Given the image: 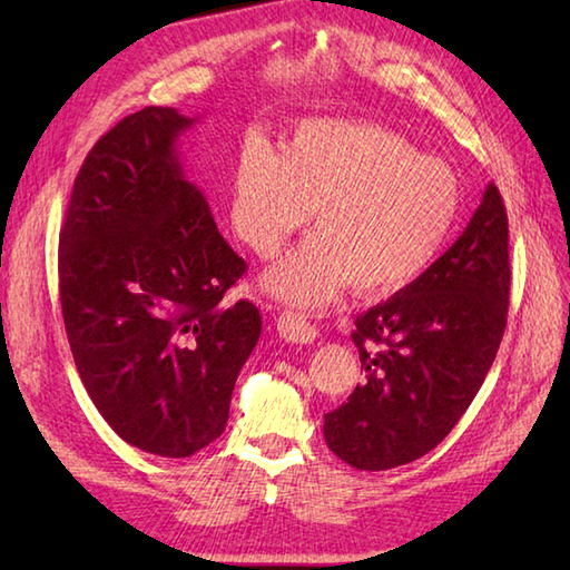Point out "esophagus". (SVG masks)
I'll return each mask as SVG.
<instances>
[{
	"label": "esophagus",
	"mask_w": 570,
	"mask_h": 570,
	"mask_svg": "<svg viewBox=\"0 0 570 570\" xmlns=\"http://www.w3.org/2000/svg\"><path fill=\"white\" fill-rule=\"evenodd\" d=\"M276 331L278 335L284 337L286 343H313L316 341V328H313V323L304 316V313H296V311H284L276 316Z\"/></svg>",
	"instance_id": "esophagus-1"
}]
</instances>
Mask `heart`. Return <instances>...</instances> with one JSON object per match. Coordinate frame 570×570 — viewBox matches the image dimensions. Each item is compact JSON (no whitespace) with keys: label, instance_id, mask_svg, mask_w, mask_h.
<instances>
[{"label":"heart","instance_id":"obj_1","mask_svg":"<svg viewBox=\"0 0 570 570\" xmlns=\"http://www.w3.org/2000/svg\"><path fill=\"white\" fill-rule=\"evenodd\" d=\"M318 235L264 276L269 292L318 306L345 284L386 294L439 257L460 208V184L394 131L345 119H308L276 151L245 141L235 159L229 223L272 257L311 217Z\"/></svg>","mask_w":570,"mask_h":570}]
</instances>
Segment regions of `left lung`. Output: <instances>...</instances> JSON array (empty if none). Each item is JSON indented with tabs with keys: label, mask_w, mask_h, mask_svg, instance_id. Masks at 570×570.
I'll return each instance as SVG.
<instances>
[{
	"label": "left lung",
	"mask_w": 570,
	"mask_h": 570,
	"mask_svg": "<svg viewBox=\"0 0 570 570\" xmlns=\"http://www.w3.org/2000/svg\"><path fill=\"white\" fill-rule=\"evenodd\" d=\"M510 282V225L490 184L453 247L357 316L353 343L365 380L325 414L331 451L370 472L433 451L488 377L504 335Z\"/></svg>",
	"instance_id": "8db88e82"
}]
</instances>
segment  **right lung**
Here are the masks:
<instances>
[{
	"instance_id": "add662e5",
	"label": "right lung",
	"mask_w": 570,
	"mask_h": 570,
	"mask_svg": "<svg viewBox=\"0 0 570 570\" xmlns=\"http://www.w3.org/2000/svg\"><path fill=\"white\" fill-rule=\"evenodd\" d=\"M190 125L174 107L119 119L85 156L58 237L60 308L85 390L119 439L164 458L220 439L262 333L252 301L223 304L247 264L178 164Z\"/></svg>"
}]
</instances>
